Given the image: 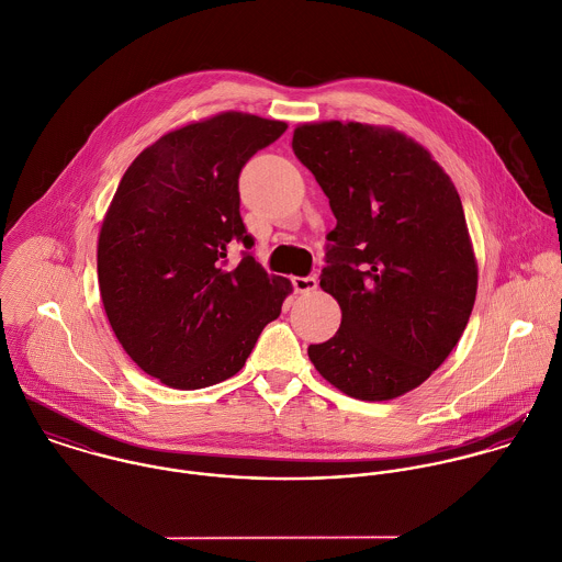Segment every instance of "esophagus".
I'll use <instances>...</instances> for the list:
<instances>
[{
    "label": "esophagus",
    "instance_id": "1",
    "mask_svg": "<svg viewBox=\"0 0 562 562\" xmlns=\"http://www.w3.org/2000/svg\"><path fill=\"white\" fill-rule=\"evenodd\" d=\"M293 286L297 293H311L317 289V278L315 276H306V278H293Z\"/></svg>",
    "mask_w": 562,
    "mask_h": 562
}]
</instances>
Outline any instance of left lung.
<instances>
[{"instance_id":"obj_1","label":"left lung","mask_w":562,"mask_h":562,"mask_svg":"<svg viewBox=\"0 0 562 562\" xmlns=\"http://www.w3.org/2000/svg\"><path fill=\"white\" fill-rule=\"evenodd\" d=\"M293 151L337 217L319 284L340 306V328L308 356L349 397H400L443 364L473 311L477 265L458 191L393 127L304 123Z\"/></svg>"}]
</instances>
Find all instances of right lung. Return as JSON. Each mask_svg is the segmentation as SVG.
Segmentation results:
<instances>
[{"mask_svg":"<svg viewBox=\"0 0 562 562\" xmlns=\"http://www.w3.org/2000/svg\"><path fill=\"white\" fill-rule=\"evenodd\" d=\"M286 130L284 121L222 113L167 132L123 173L98 243L106 317L125 353L180 391L238 373L262 328L280 317L291 282L249 251L240 220L245 162Z\"/></svg>","mask_w":562,"mask_h":562,"instance_id":"add662e5","label":"right lung"}]
</instances>
